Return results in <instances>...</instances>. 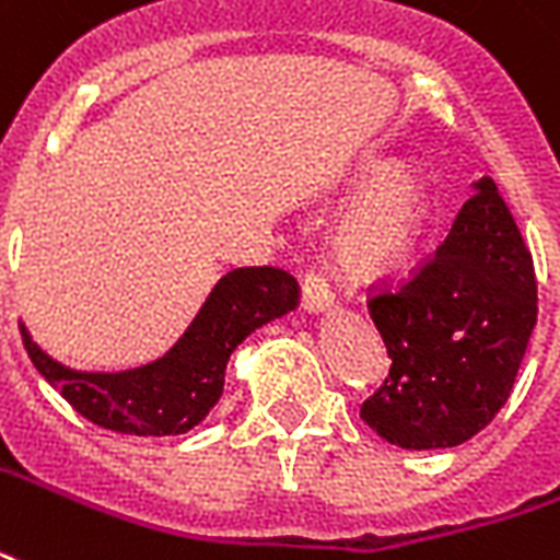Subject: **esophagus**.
<instances>
[{"label":"esophagus","instance_id":"34e87169","mask_svg":"<svg viewBox=\"0 0 560 560\" xmlns=\"http://www.w3.org/2000/svg\"><path fill=\"white\" fill-rule=\"evenodd\" d=\"M302 308L308 314L332 312V291H329L323 276H314V272L305 276V281H302Z\"/></svg>","mask_w":560,"mask_h":560}]
</instances>
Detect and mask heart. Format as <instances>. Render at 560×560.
<instances>
[{
  "mask_svg": "<svg viewBox=\"0 0 560 560\" xmlns=\"http://www.w3.org/2000/svg\"><path fill=\"white\" fill-rule=\"evenodd\" d=\"M364 177V172H362ZM428 219V180L412 163H388L343 207L332 231L338 267L359 279L395 272L412 255Z\"/></svg>",
  "mask_w": 560,
  "mask_h": 560,
  "instance_id": "heart-1",
  "label": "heart"
}]
</instances>
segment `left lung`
Segmentation results:
<instances>
[{
	"label": "left lung",
	"mask_w": 560,
	"mask_h": 560,
	"mask_svg": "<svg viewBox=\"0 0 560 560\" xmlns=\"http://www.w3.org/2000/svg\"><path fill=\"white\" fill-rule=\"evenodd\" d=\"M471 189L436 258L371 300L392 371L362 421L397 448H457L487 428L537 323L532 252L492 177Z\"/></svg>",
	"instance_id": "left-lung-1"
}]
</instances>
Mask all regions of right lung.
I'll return each mask as SVG.
<instances>
[{
  "label": "right lung",
  "mask_w": 560,
  "mask_h": 560,
  "mask_svg": "<svg viewBox=\"0 0 560 560\" xmlns=\"http://www.w3.org/2000/svg\"><path fill=\"white\" fill-rule=\"evenodd\" d=\"M296 302L300 284L284 269H231L160 359L127 371H77L40 350L26 323H20V335L37 374L97 428L127 436H180L219 404L231 353L260 326L291 314Z\"/></svg>",
  "instance_id": "obj_1"
}]
</instances>
